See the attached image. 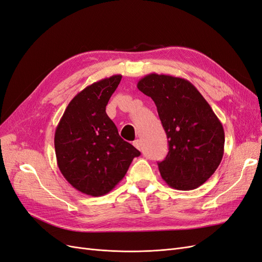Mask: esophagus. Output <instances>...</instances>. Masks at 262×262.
Listing matches in <instances>:
<instances>
[{"label":"esophagus","instance_id":"esophagus-1","mask_svg":"<svg viewBox=\"0 0 262 262\" xmlns=\"http://www.w3.org/2000/svg\"><path fill=\"white\" fill-rule=\"evenodd\" d=\"M133 145L136 146L138 149H141V141L140 140H136L133 142Z\"/></svg>","mask_w":262,"mask_h":262}]
</instances>
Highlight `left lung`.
Segmentation results:
<instances>
[{
	"instance_id": "obj_1",
	"label": "left lung",
	"mask_w": 262,
	"mask_h": 262,
	"mask_svg": "<svg viewBox=\"0 0 262 262\" xmlns=\"http://www.w3.org/2000/svg\"><path fill=\"white\" fill-rule=\"evenodd\" d=\"M138 89L155 102L169 150L158 163L169 187L192 190L203 185L224 154L223 125L192 83L182 77L150 73Z\"/></svg>"
}]
</instances>
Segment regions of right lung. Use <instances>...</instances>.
I'll list each match as a JSON object with an SVG mask.
<instances>
[{
  "label": "right lung",
  "instance_id": "obj_1",
  "mask_svg": "<svg viewBox=\"0 0 262 262\" xmlns=\"http://www.w3.org/2000/svg\"><path fill=\"white\" fill-rule=\"evenodd\" d=\"M113 75L85 87L70 101L54 133L57 164L69 184L92 196L108 193L141 153L119 136L106 106L121 81Z\"/></svg>",
  "mask_w": 262,
  "mask_h": 262
}]
</instances>
